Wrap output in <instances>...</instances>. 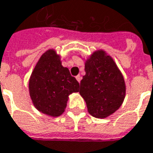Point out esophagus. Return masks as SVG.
Instances as JSON below:
<instances>
[{
	"mask_svg": "<svg viewBox=\"0 0 153 153\" xmlns=\"http://www.w3.org/2000/svg\"><path fill=\"white\" fill-rule=\"evenodd\" d=\"M76 79H77V81L79 82V83H80V80H81V76H80V75H77Z\"/></svg>",
	"mask_w": 153,
	"mask_h": 153,
	"instance_id": "34e87169",
	"label": "esophagus"
}]
</instances>
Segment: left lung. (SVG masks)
<instances>
[{
	"mask_svg": "<svg viewBox=\"0 0 153 153\" xmlns=\"http://www.w3.org/2000/svg\"><path fill=\"white\" fill-rule=\"evenodd\" d=\"M85 75L80 82V95L93 117L105 118L123 104L126 94L123 76L114 59L102 50L85 60Z\"/></svg>",
	"mask_w": 153,
	"mask_h": 153,
	"instance_id": "8db88e82",
	"label": "left lung"
}]
</instances>
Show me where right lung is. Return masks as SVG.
<instances>
[{"instance_id": "obj_1", "label": "right lung", "mask_w": 153, "mask_h": 153, "mask_svg": "<svg viewBox=\"0 0 153 153\" xmlns=\"http://www.w3.org/2000/svg\"><path fill=\"white\" fill-rule=\"evenodd\" d=\"M79 84L62 65L60 55L54 49L44 53L36 63L29 80L32 102L40 113L59 117L65 110L69 96L79 92Z\"/></svg>"}]
</instances>
